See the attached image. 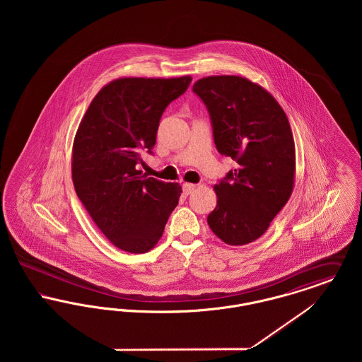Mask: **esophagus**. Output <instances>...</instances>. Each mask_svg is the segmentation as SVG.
Segmentation results:
<instances>
[{
    "label": "esophagus",
    "instance_id": "obj_1",
    "mask_svg": "<svg viewBox=\"0 0 362 362\" xmlns=\"http://www.w3.org/2000/svg\"><path fill=\"white\" fill-rule=\"evenodd\" d=\"M195 185H192V183H183V192L186 194V195H189L194 189H195Z\"/></svg>",
    "mask_w": 362,
    "mask_h": 362
}]
</instances>
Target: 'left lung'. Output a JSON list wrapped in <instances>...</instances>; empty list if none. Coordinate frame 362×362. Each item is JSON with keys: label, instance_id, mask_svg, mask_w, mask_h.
Returning <instances> with one entry per match:
<instances>
[{"label": "left lung", "instance_id": "obj_1", "mask_svg": "<svg viewBox=\"0 0 362 362\" xmlns=\"http://www.w3.org/2000/svg\"><path fill=\"white\" fill-rule=\"evenodd\" d=\"M192 90L206 104L217 151L238 163L214 185L213 233L229 245L259 239L292 195L296 148L286 114L263 86L240 76H209Z\"/></svg>", "mask_w": 362, "mask_h": 362}]
</instances>
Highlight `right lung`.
Returning a JSON list of instances; mask_svg holds the SVG:
<instances>
[{"mask_svg": "<svg viewBox=\"0 0 362 362\" xmlns=\"http://www.w3.org/2000/svg\"><path fill=\"white\" fill-rule=\"evenodd\" d=\"M189 83L191 76L112 80L80 122L71 151L74 189L93 223L122 251H151L179 202V183L146 177L137 164L155 146L165 107Z\"/></svg>", "mask_w": 362, "mask_h": 362, "instance_id": "obj_1", "label": "right lung"}]
</instances>
